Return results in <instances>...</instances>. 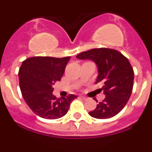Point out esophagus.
<instances>
[{"label":"esophagus","mask_w":152,"mask_h":152,"mask_svg":"<svg viewBox=\"0 0 152 152\" xmlns=\"http://www.w3.org/2000/svg\"><path fill=\"white\" fill-rule=\"evenodd\" d=\"M80 96V97H81V98H82L83 100H87V99H88V97H86L85 96Z\"/></svg>","instance_id":"esophagus-1"}]
</instances>
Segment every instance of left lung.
I'll list each match as a JSON object with an SVG mask.
<instances>
[{
    "instance_id": "left-lung-1",
    "label": "left lung",
    "mask_w": 152,
    "mask_h": 152,
    "mask_svg": "<svg viewBox=\"0 0 152 152\" xmlns=\"http://www.w3.org/2000/svg\"><path fill=\"white\" fill-rule=\"evenodd\" d=\"M79 59H91L98 67L96 84L102 83L106 96L96 105L90 116L96 119H109L116 116L124 108L132 92L134 71L128 58L121 52L108 48L93 49L80 52ZM96 102V98L94 99Z\"/></svg>"
}]
</instances>
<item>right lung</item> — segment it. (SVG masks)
Masks as SVG:
<instances>
[{
    "instance_id": "obj_1",
    "label": "right lung",
    "mask_w": 152,
    "mask_h": 152,
    "mask_svg": "<svg viewBox=\"0 0 152 152\" xmlns=\"http://www.w3.org/2000/svg\"><path fill=\"white\" fill-rule=\"evenodd\" d=\"M70 58L36 56L23 61L18 73L21 94L37 116L47 119L62 117L77 97L69 94L58 99L52 94V85L61 80Z\"/></svg>"
}]
</instances>
